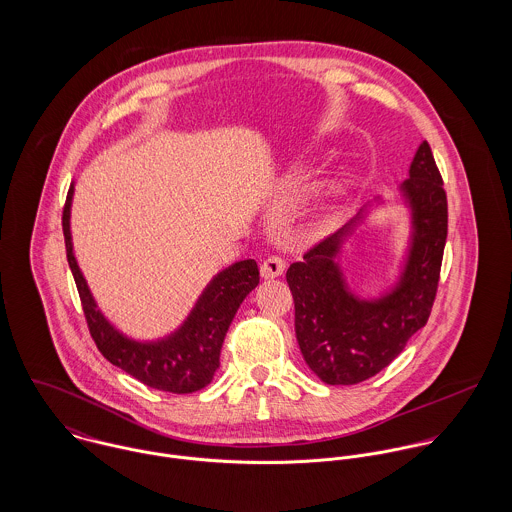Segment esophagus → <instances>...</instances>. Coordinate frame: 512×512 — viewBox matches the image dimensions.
Instances as JSON below:
<instances>
[{
	"label": "esophagus",
	"mask_w": 512,
	"mask_h": 512,
	"mask_svg": "<svg viewBox=\"0 0 512 512\" xmlns=\"http://www.w3.org/2000/svg\"><path fill=\"white\" fill-rule=\"evenodd\" d=\"M286 270V262L280 256H270L268 260H264V264L260 266V274L264 280H274L278 276H282Z\"/></svg>",
	"instance_id": "34e87169"
}]
</instances>
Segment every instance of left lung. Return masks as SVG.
Returning a JSON list of instances; mask_svg holds the SVG:
<instances>
[{"instance_id": "1", "label": "left lung", "mask_w": 512, "mask_h": 512, "mask_svg": "<svg viewBox=\"0 0 512 512\" xmlns=\"http://www.w3.org/2000/svg\"><path fill=\"white\" fill-rule=\"evenodd\" d=\"M408 173L400 197L410 209V242L388 292L370 299L355 295L339 264L370 205L288 268L295 337L305 363L325 384H357L374 376L404 351L432 313L447 238V199L428 142L418 147Z\"/></svg>"}]
</instances>
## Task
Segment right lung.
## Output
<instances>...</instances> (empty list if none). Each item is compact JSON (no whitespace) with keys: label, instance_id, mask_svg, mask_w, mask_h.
Returning <instances> with one entry per match:
<instances>
[{"label":"right lung","instance_id":"right-lung-1","mask_svg":"<svg viewBox=\"0 0 512 512\" xmlns=\"http://www.w3.org/2000/svg\"><path fill=\"white\" fill-rule=\"evenodd\" d=\"M73 195L74 183L63 209L67 260L98 351L112 365L151 388L173 394H189L205 388L219 368L220 349L240 303L260 282L258 264L254 260H240L224 268L207 284L179 329L157 341H136L104 317L76 264L71 236Z\"/></svg>","mask_w":512,"mask_h":512}]
</instances>
